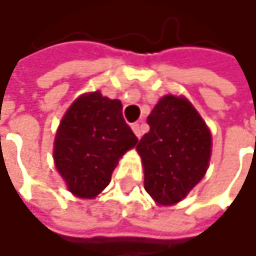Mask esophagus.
Segmentation results:
<instances>
[{"label":"esophagus","instance_id":"esophagus-1","mask_svg":"<svg viewBox=\"0 0 256 256\" xmlns=\"http://www.w3.org/2000/svg\"><path fill=\"white\" fill-rule=\"evenodd\" d=\"M132 130L134 132V134H136L138 138H140V136H142V128H140V124H139V123L132 124Z\"/></svg>","mask_w":256,"mask_h":256}]
</instances>
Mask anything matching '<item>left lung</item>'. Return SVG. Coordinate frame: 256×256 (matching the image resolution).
I'll use <instances>...</instances> for the list:
<instances>
[{"instance_id": "left-lung-1", "label": "left lung", "mask_w": 256, "mask_h": 256, "mask_svg": "<svg viewBox=\"0 0 256 256\" xmlns=\"http://www.w3.org/2000/svg\"><path fill=\"white\" fill-rule=\"evenodd\" d=\"M150 132L136 150L144 164V185L156 203L180 202L204 176L210 152V130L184 96L166 94L146 118Z\"/></svg>"}]
</instances>
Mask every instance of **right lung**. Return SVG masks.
Returning <instances> with one entry per match:
<instances>
[{
    "mask_svg": "<svg viewBox=\"0 0 256 256\" xmlns=\"http://www.w3.org/2000/svg\"><path fill=\"white\" fill-rule=\"evenodd\" d=\"M136 142L123 118L122 102L92 92L81 94L65 112L56 132L53 158L74 196L94 198Z\"/></svg>",
    "mask_w": 256,
    "mask_h": 256,
    "instance_id": "obj_1",
    "label": "right lung"
}]
</instances>
